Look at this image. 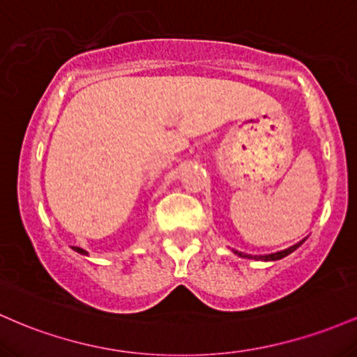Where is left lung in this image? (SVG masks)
Returning <instances> with one entry per match:
<instances>
[{"instance_id": "1", "label": "left lung", "mask_w": 357, "mask_h": 357, "mask_svg": "<svg viewBox=\"0 0 357 357\" xmlns=\"http://www.w3.org/2000/svg\"><path fill=\"white\" fill-rule=\"evenodd\" d=\"M305 241V239H302V241L300 243H297V244H294V246H290V248H287V250H283V251H278V253H271V255H265V256H251V255H244V253H241V251H234L236 255L238 256H241V258H248V259H263V261H275V259H282V258H285V256H288L290 253H294L295 250H297L298 246H302V243Z\"/></svg>"}]
</instances>
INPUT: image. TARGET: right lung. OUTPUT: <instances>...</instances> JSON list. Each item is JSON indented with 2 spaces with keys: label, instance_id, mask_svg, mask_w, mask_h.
I'll return each instance as SVG.
<instances>
[{
  "label": "right lung",
  "instance_id": "add662e5",
  "mask_svg": "<svg viewBox=\"0 0 357 357\" xmlns=\"http://www.w3.org/2000/svg\"><path fill=\"white\" fill-rule=\"evenodd\" d=\"M74 250H75V251H77V253H81V255H87V251H84V250H82V248H77V246H75V248H74Z\"/></svg>",
  "mask_w": 357,
  "mask_h": 357
}]
</instances>
